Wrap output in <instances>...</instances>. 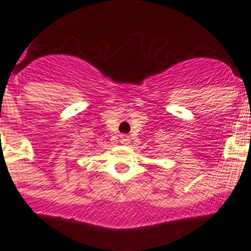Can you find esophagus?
I'll use <instances>...</instances> for the list:
<instances>
[{"instance_id": "obj_1", "label": "esophagus", "mask_w": 251, "mask_h": 251, "mask_svg": "<svg viewBox=\"0 0 251 251\" xmlns=\"http://www.w3.org/2000/svg\"><path fill=\"white\" fill-rule=\"evenodd\" d=\"M120 142H122L123 145H128V143H129L128 136H122V139H120Z\"/></svg>"}]
</instances>
